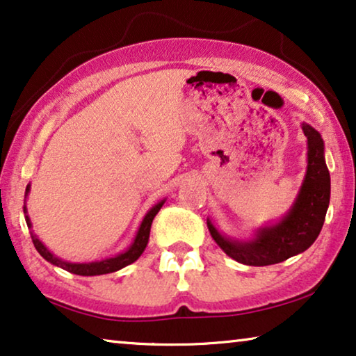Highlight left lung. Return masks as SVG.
<instances>
[{
	"instance_id": "obj_1",
	"label": "left lung",
	"mask_w": 356,
	"mask_h": 356,
	"mask_svg": "<svg viewBox=\"0 0 356 356\" xmlns=\"http://www.w3.org/2000/svg\"><path fill=\"white\" fill-rule=\"evenodd\" d=\"M307 137V171L291 209L275 224L261 227L248 240L230 238L208 219L212 240L236 262L264 267L286 261L314 245L325 224L331 196V177L325 160V142L310 124L302 123Z\"/></svg>"
}]
</instances>
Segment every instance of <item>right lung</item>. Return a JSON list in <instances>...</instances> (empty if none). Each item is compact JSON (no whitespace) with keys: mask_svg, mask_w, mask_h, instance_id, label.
I'll list each match as a JSON object with an SVG mask.
<instances>
[{"mask_svg":"<svg viewBox=\"0 0 356 356\" xmlns=\"http://www.w3.org/2000/svg\"><path fill=\"white\" fill-rule=\"evenodd\" d=\"M29 193H30V184L26 185V188H25V200H26V196H29ZM164 201H166V200L158 201V203L147 212L145 217L140 222L139 230H137L134 240H132V243L129 245V248L126 249V251L116 254V256H113V257L102 259V261L68 262V261H63V259H60V257L54 256V254H52L49 249L42 245V243L40 241V238L36 236L33 232H30L31 241H33L36 251H38L47 262L56 265V267H60L63 270H67V272H70V273L81 275V277H95V275H105V273L118 272V270L124 268L126 265L136 262L137 259L140 257V254L145 251V248L148 245V236H150L152 222H153V219H155V216L158 214V211L163 208ZM24 214H25L26 225H29V229H31V220L29 217V211H26V204H24Z\"/></svg>","mask_w":356,"mask_h":356,"instance_id":"1","label":"right lung"}]
</instances>
